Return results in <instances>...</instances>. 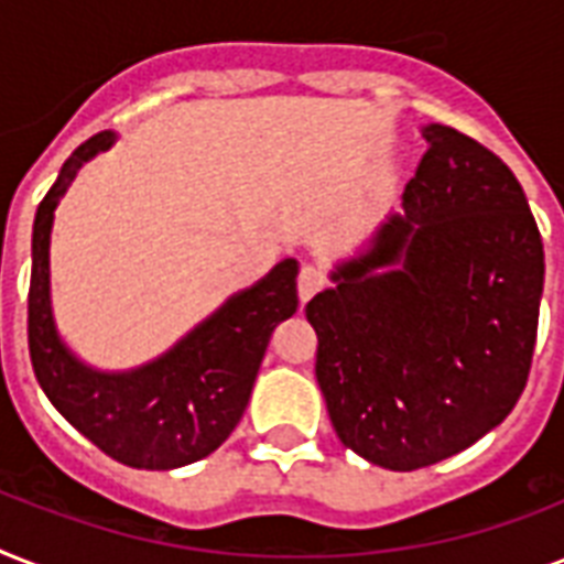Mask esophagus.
Returning <instances> with one entry per match:
<instances>
[{"instance_id": "esophagus-1", "label": "esophagus", "mask_w": 564, "mask_h": 564, "mask_svg": "<svg viewBox=\"0 0 564 564\" xmlns=\"http://www.w3.org/2000/svg\"><path fill=\"white\" fill-rule=\"evenodd\" d=\"M325 272L322 269H316V265H304L299 274V299L307 304L316 292L325 290Z\"/></svg>"}]
</instances>
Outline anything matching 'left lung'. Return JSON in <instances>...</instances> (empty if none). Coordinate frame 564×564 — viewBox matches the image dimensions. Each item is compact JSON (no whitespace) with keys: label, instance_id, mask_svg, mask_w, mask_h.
<instances>
[{"label":"left lung","instance_id":"obj_1","mask_svg":"<svg viewBox=\"0 0 564 564\" xmlns=\"http://www.w3.org/2000/svg\"><path fill=\"white\" fill-rule=\"evenodd\" d=\"M401 213L307 304L336 436L389 471L459 454L507 419L533 366L544 248L498 154L427 126Z\"/></svg>","mask_w":564,"mask_h":564}]
</instances>
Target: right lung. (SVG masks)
Returning a JSON list of instances; mask_svg holds the SVG:
<instances>
[{
  "mask_svg": "<svg viewBox=\"0 0 564 564\" xmlns=\"http://www.w3.org/2000/svg\"><path fill=\"white\" fill-rule=\"evenodd\" d=\"M113 143L110 131L75 149L40 202L31 237L29 351L37 383L82 436L131 468L170 471L213 454L242 419L274 327L299 310V263L283 260L237 292L172 351L134 371H96L61 343L48 301V237L75 172Z\"/></svg>",
  "mask_w": 564,
  "mask_h": 564,
  "instance_id": "obj_1",
  "label": "right lung"
}]
</instances>
